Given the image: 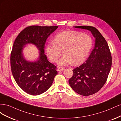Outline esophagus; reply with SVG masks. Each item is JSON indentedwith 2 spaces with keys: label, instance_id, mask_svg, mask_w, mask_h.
I'll list each match as a JSON object with an SVG mask.
<instances>
[{
  "label": "esophagus",
  "instance_id": "obj_1",
  "mask_svg": "<svg viewBox=\"0 0 121 121\" xmlns=\"http://www.w3.org/2000/svg\"><path fill=\"white\" fill-rule=\"evenodd\" d=\"M65 69L64 68H62V67H58L57 69V71H64L65 70Z\"/></svg>",
  "mask_w": 121,
  "mask_h": 121
}]
</instances>
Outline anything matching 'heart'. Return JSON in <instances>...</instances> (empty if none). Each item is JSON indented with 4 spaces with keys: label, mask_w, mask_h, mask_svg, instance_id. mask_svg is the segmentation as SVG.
<instances>
[{
    "label": "heart",
    "mask_w": 121,
    "mask_h": 121,
    "mask_svg": "<svg viewBox=\"0 0 121 121\" xmlns=\"http://www.w3.org/2000/svg\"><path fill=\"white\" fill-rule=\"evenodd\" d=\"M54 41L46 46V52L50 60L55 63L64 51V56L57 62L60 65L73 63L75 65L81 64L85 60L92 46L91 36L75 31H68L58 34Z\"/></svg>",
    "instance_id": "b5f03b06"
}]
</instances>
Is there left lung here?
Masks as SVG:
<instances>
[{
	"label": "left lung",
	"mask_w": 121,
	"mask_h": 121,
	"mask_svg": "<svg viewBox=\"0 0 121 121\" xmlns=\"http://www.w3.org/2000/svg\"><path fill=\"white\" fill-rule=\"evenodd\" d=\"M75 28L86 29L95 38L94 49L87 60L73 69L69 84L76 92L86 96L99 91L107 81L112 63L111 53L105 38L96 28L89 26Z\"/></svg>",
	"instance_id": "left-lung-1"
}]
</instances>
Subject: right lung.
<instances>
[{"instance_id":"right-lung-1","label":"right lung","mask_w":121,"mask_h":121,"mask_svg":"<svg viewBox=\"0 0 121 121\" xmlns=\"http://www.w3.org/2000/svg\"><path fill=\"white\" fill-rule=\"evenodd\" d=\"M58 26H31L25 28L14 40L10 55L11 70L17 84L25 92L38 95L52 86L57 74L56 67L44 54L47 38ZM28 43L35 45L40 51L37 61L30 62L22 56V49Z\"/></svg>"}]
</instances>
